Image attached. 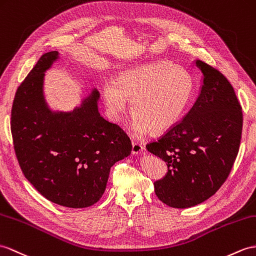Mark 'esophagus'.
<instances>
[{
	"label": "esophagus",
	"instance_id": "34e87169",
	"mask_svg": "<svg viewBox=\"0 0 256 256\" xmlns=\"http://www.w3.org/2000/svg\"><path fill=\"white\" fill-rule=\"evenodd\" d=\"M143 151H144V146H143L140 142L132 141V154H139Z\"/></svg>",
	"mask_w": 256,
	"mask_h": 256
}]
</instances>
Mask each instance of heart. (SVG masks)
<instances>
[{
	"label": "heart",
	"mask_w": 256,
	"mask_h": 256,
	"mask_svg": "<svg viewBox=\"0 0 256 256\" xmlns=\"http://www.w3.org/2000/svg\"><path fill=\"white\" fill-rule=\"evenodd\" d=\"M110 116L122 122L132 101L134 132H165L182 120L193 94L186 72L167 62L142 65L122 72L116 81H106L102 90Z\"/></svg>",
	"instance_id": "b5f03b06"
}]
</instances>
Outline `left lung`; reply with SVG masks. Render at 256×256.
<instances>
[{"mask_svg":"<svg viewBox=\"0 0 256 256\" xmlns=\"http://www.w3.org/2000/svg\"><path fill=\"white\" fill-rule=\"evenodd\" d=\"M203 76L196 103L148 152L167 165L154 182L160 200L174 208L194 206L214 196L229 176L239 152L242 110L232 86L216 68L196 60Z\"/></svg>","mask_w":256,"mask_h":256,"instance_id":"obj_1","label":"left lung"}]
</instances>
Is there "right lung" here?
<instances>
[{"instance_id": "1", "label": "right lung", "mask_w": 256, "mask_h": 256, "mask_svg": "<svg viewBox=\"0 0 256 256\" xmlns=\"http://www.w3.org/2000/svg\"><path fill=\"white\" fill-rule=\"evenodd\" d=\"M58 52L43 54L18 86L10 132L18 163L28 182L62 206L82 208L102 198L110 167L132 153V141L98 112L94 89L70 113H53L43 98V77Z\"/></svg>"}]
</instances>
